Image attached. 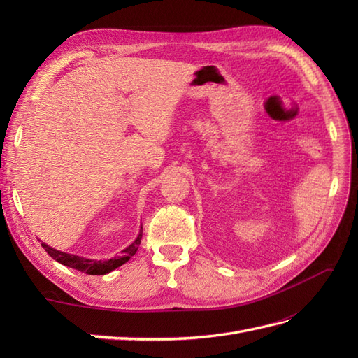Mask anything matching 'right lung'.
Instances as JSON below:
<instances>
[{
  "mask_svg": "<svg viewBox=\"0 0 358 358\" xmlns=\"http://www.w3.org/2000/svg\"><path fill=\"white\" fill-rule=\"evenodd\" d=\"M142 236H143V227H140L137 239L131 245L127 246L121 252V255L110 258V259H106V262H101V259H88V258L71 255L67 252H61V251H57V249L48 246L46 243H41V246L45 248V251L53 259H55V262H58L64 266L79 270V272L86 273V275H106V273L112 272V270L117 268L119 266L125 264L128 259L137 252L138 245H140V242H142Z\"/></svg>",
  "mask_w": 358,
  "mask_h": 358,
  "instance_id": "1",
  "label": "right lung"
}]
</instances>
